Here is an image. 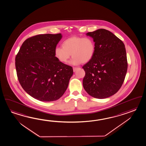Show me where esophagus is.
<instances>
[{"label":"esophagus","mask_w":146,"mask_h":146,"mask_svg":"<svg viewBox=\"0 0 146 146\" xmlns=\"http://www.w3.org/2000/svg\"><path fill=\"white\" fill-rule=\"evenodd\" d=\"M78 68V67H73V71L74 72H75L77 70Z\"/></svg>","instance_id":"1"}]
</instances>
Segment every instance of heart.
I'll return each mask as SVG.
<instances>
[{
	"label": "heart",
	"mask_w": 146,
	"mask_h": 146,
	"mask_svg": "<svg viewBox=\"0 0 146 146\" xmlns=\"http://www.w3.org/2000/svg\"><path fill=\"white\" fill-rule=\"evenodd\" d=\"M95 43L89 37L72 36L63 41L62 46H56L54 49L55 57L60 62L66 63L72 54L70 64L74 65L89 62L94 56Z\"/></svg>",
	"instance_id": "1"
}]
</instances>
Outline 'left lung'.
Returning <instances> with one entry per match:
<instances>
[{
    "label": "left lung",
    "mask_w": 146,
    "mask_h": 146,
    "mask_svg": "<svg viewBox=\"0 0 146 146\" xmlns=\"http://www.w3.org/2000/svg\"><path fill=\"white\" fill-rule=\"evenodd\" d=\"M95 43L94 55L82 68L86 74L83 86L92 97L103 99L120 90L127 70L125 48L111 32L99 29L86 34Z\"/></svg>",
    "instance_id": "1"
}]
</instances>
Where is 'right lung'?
Instances as JSON below:
<instances>
[{
    "instance_id": "1",
    "label": "right lung",
    "mask_w": 146,
    "mask_h": 146,
    "mask_svg": "<svg viewBox=\"0 0 146 146\" xmlns=\"http://www.w3.org/2000/svg\"><path fill=\"white\" fill-rule=\"evenodd\" d=\"M62 37L61 34H47L29 38L16 55L15 68L21 86L38 100H58L73 74L72 67L55 56V48Z\"/></svg>"
}]
</instances>
